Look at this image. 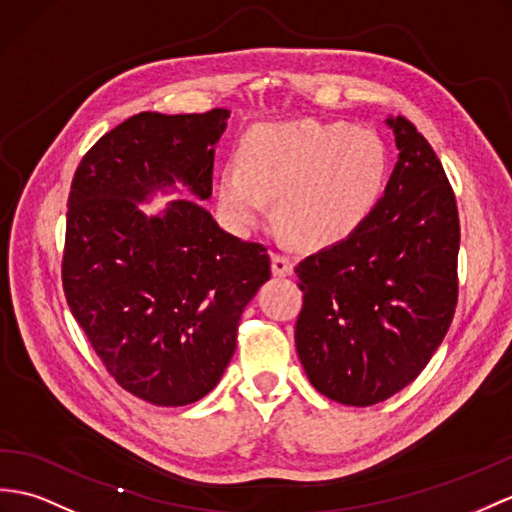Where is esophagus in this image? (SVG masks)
<instances>
[{
	"label": "esophagus",
	"mask_w": 512,
	"mask_h": 512,
	"mask_svg": "<svg viewBox=\"0 0 512 512\" xmlns=\"http://www.w3.org/2000/svg\"><path fill=\"white\" fill-rule=\"evenodd\" d=\"M271 269H273V276H278V278L291 276V273H293V260H291V256L280 254V252H273L271 254Z\"/></svg>",
	"instance_id": "34e87169"
}]
</instances>
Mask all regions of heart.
Returning <instances> with one entry per match:
<instances>
[{
  "label": "heart",
  "instance_id": "obj_1",
  "mask_svg": "<svg viewBox=\"0 0 512 512\" xmlns=\"http://www.w3.org/2000/svg\"><path fill=\"white\" fill-rule=\"evenodd\" d=\"M389 178L380 136L350 123L299 119L249 130L241 165L219 171L217 199L239 228H254L278 199L284 230L306 247L352 236L376 210Z\"/></svg>",
  "mask_w": 512,
  "mask_h": 512
}]
</instances>
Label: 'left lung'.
<instances>
[{
    "mask_svg": "<svg viewBox=\"0 0 512 512\" xmlns=\"http://www.w3.org/2000/svg\"><path fill=\"white\" fill-rule=\"evenodd\" d=\"M400 158L371 217L299 260L295 347L330 400L373 406L413 382L458 302L460 223L439 156L406 117L386 121Z\"/></svg>",
    "mask_w": 512,
    "mask_h": 512,
    "instance_id": "left-lung-1",
    "label": "left lung"
}]
</instances>
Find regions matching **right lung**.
Returning <instances> with one entry per match:
<instances>
[{
    "label": "right lung",
    "instance_id": "obj_1",
    "mask_svg": "<svg viewBox=\"0 0 512 512\" xmlns=\"http://www.w3.org/2000/svg\"><path fill=\"white\" fill-rule=\"evenodd\" d=\"M230 112H139L84 154L71 182L62 289L106 371L156 406L202 400L226 371L243 308L271 278L263 243L221 230L186 199L145 217L136 202L182 180L213 193Z\"/></svg>",
    "mask_w": 512,
    "mask_h": 512
}]
</instances>
